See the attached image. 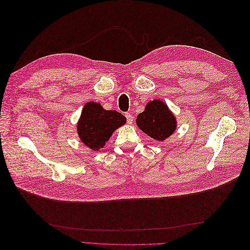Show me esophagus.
I'll return each instance as SVG.
<instances>
[{
    "instance_id": "34e87169",
    "label": "esophagus",
    "mask_w": 250,
    "mask_h": 250,
    "mask_svg": "<svg viewBox=\"0 0 250 250\" xmlns=\"http://www.w3.org/2000/svg\"><path fill=\"white\" fill-rule=\"evenodd\" d=\"M125 116H126V119H127V123L129 124V125H130V124H132V121H133V116L131 115V113H128V112H127Z\"/></svg>"
}]
</instances>
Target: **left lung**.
Returning a JSON list of instances; mask_svg holds the SVG:
<instances>
[{
    "instance_id": "left-lung-1",
    "label": "left lung",
    "mask_w": 250,
    "mask_h": 250,
    "mask_svg": "<svg viewBox=\"0 0 250 250\" xmlns=\"http://www.w3.org/2000/svg\"><path fill=\"white\" fill-rule=\"evenodd\" d=\"M140 129L156 141H165L176 131L177 121L168 105L160 99L149 101L135 120Z\"/></svg>"
}]
</instances>
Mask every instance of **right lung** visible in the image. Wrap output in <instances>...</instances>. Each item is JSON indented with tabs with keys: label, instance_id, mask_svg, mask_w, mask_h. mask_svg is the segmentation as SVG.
<instances>
[{
	"label": "right lung",
	"instance_id": "add662e5",
	"mask_svg": "<svg viewBox=\"0 0 250 250\" xmlns=\"http://www.w3.org/2000/svg\"><path fill=\"white\" fill-rule=\"evenodd\" d=\"M126 123V118L116 110H106L100 103L87 102L81 111L77 122L78 137L94 151L104 147L112 133Z\"/></svg>",
	"mask_w": 250,
	"mask_h": 250
}]
</instances>
